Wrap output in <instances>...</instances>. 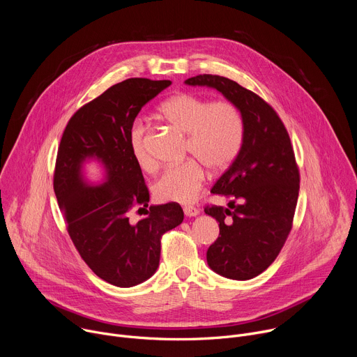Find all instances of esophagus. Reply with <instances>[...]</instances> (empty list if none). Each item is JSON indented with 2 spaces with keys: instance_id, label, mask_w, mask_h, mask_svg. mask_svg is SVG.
Wrapping results in <instances>:
<instances>
[{
  "instance_id": "1",
  "label": "esophagus",
  "mask_w": 357,
  "mask_h": 357,
  "mask_svg": "<svg viewBox=\"0 0 357 357\" xmlns=\"http://www.w3.org/2000/svg\"><path fill=\"white\" fill-rule=\"evenodd\" d=\"M183 212H185V216H188V218H193V216H197L200 213V211L197 208H193V206H186L183 209Z\"/></svg>"
}]
</instances>
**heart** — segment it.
<instances>
[{"instance_id":"b5f03b06","label":"heart","mask_w":357,"mask_h":357,"mask_svg":"<svg viewBox=\"0 0 357 357\" xmlns=\"http://www.w3.org/2000/svg\"><path fill=\"white\" fill-rule=\"evenodd\" d=\"M161 114L188 134L185 154L197 159L212 172L226 171L237 158L244 139V121L240 110L230 101L211 103V100L195 93H181L165 101ZM145 139L146 127L141 120H135L130 127L128 142L134 160L142 168L151 165ZM197 162L188 160L165 169L152 186L154 197L158 202H193L205 183V171Z\"/></svg>"}]
</instances>
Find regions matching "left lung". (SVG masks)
I'll return each mask as SVG.
<instances>
[{
  "instance_id": "left-lung-1",
  "label": "left lung",
  "mask_w": 357,
  "mask_h": 357,
  "mask_svg": "<svg viewBox=\"0 0 357 357\" xmlns=\"http://www.w3.org/2000/svg\"><path fill=\"white\" fill-rule=\"evenodd\" d=\"M185 83L216 89L241 113V149L211 190L233 200L205 208L220 229L206 259L219 275L251 280L271 266L292 229L299 169L288 131L260 96L227 77L199 75Z\"/></svg>"
}]
</instances>
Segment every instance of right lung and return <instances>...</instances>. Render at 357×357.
Listing matches in <instances>:
<instances>
[{
    "label": "right lung",
    "mask_w": 357,
    "mask_h": 357,
    "mask_svg": "<svg viewBox=\"0 0 357 357\" xmlns=\"http://www.w3.org/2000/svg\"><path fill=\"white\" fill-rule=\"evenodd\" d=\"M171 83L132 77L112 86L72 116L58 149L54 189L68 233L90 270L120 288L154 275L162 234L183 220L178 203L149 206L137 223L128 218L132 208L145 209L149 202L130 148V127L148 101ZM89 159L105 168L101 185H90L82 176Z\"/></svg>",
    "instance_id": "right-lung-1"
}]
</instances>
